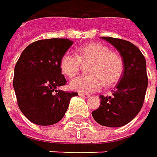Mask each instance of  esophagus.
<instances>
[{"label": "esophagus", "mask_w": 157, "mask_h": 157, "mask_svg": "<svg viewBox=\"0 0 157 157\" xmlns=\"http://www.w3.org/2000/svg\"><path fill=\"white\" fill-rule=\"evenodd\" d=\"M78 95H79V96H82V97H87V96H88L86 93H82V92H79V93H78Z\"/></svg>", "instance_id": "34e87169"}]
</instances>
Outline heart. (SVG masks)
Segmentation results:
<instances>
[{
    "label": "heart",
    "instance_id": "obj_1",
    "mask_svg": "<svg viewBox=\"0 0 157 157\" xmlns=\"http://www.w3.org/2000/svg\"><path fill=\"white\" fill-rule=\"evenodd\" d=\"M82 63H90L88 75L74 78L71 88L82 93L97 91L104 85L112 86L119 82L123 73V59L119 52L98 42H90L76 50V56L65 53L60 59V71L68 77H73L80 71Z\"/></svg>",
    "mask_w": 157,
    "mask_h": 157
}]
</instances>
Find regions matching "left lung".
Returning <instances> with one entry per match:
<instances>
[{
    "instance_id": "left-lung-1",
    "label": "left lung",
    "mask_w": 157,
    "mask_h": 157,
    "mask_svg": "<svg viewBox=\"0 0 157 157\" xmlns=\"http://www.w3.org/2000/svg\"><path fill=\"white\" fill-rule=\"evenodd\" d=\"M115 47L123 59V73L111 96L101 95L100 107L92 112L93 119L107 127L129 123L140 111L148 86L146 60L136 46L127 40L101 36Z\"/></svg>"
}]
</instances>
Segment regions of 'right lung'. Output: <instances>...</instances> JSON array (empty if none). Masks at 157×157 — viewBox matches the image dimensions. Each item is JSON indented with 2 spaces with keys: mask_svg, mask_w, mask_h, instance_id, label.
<instances>
[{
  "mask_svg": "<svg viewBox=\"0 0 157 157\" xmlns=\"http://www.w3.org/2000/svg\"><path fill=\"white\" fill-rule=\"evenodd\" d=\"M73 42L68 38H50L28 45L15 66L13 86L17 105L35 124L52 125L66 114L77 92L57 89L66 81L60 59Z\"/></svg>",
  "mask_w": 157,
  "mask_h": 157,
  "instance_id": "add662e5",
  "label": "right lung"
}]
</instances>
